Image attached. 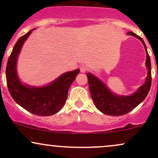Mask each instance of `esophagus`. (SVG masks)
<instances>
[{"instance_id": "34e87169", "label": "esophagus", "mask_w": 158, "mask_h": 158, "mask_svg": "<svg viewBox=\"0 0 158 158\" xmlns=\"http://www.w3.org/2000/svg\"><path fill=\"white\" fill-rule=\"evenodd\" d=\"M87 70H88V68H87L86 66H84V65H83V66L80 67V71L81 73H85Z\"/></svg>"}]
</instances>
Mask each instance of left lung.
<instances>
[{"label":"left lung","mask_w":158,"mask_h":158,"mask_svg":"<svg viewBox=\"0 0 158 158\" xmlns=\"http://www.w3.org/2000/svg\"><path fill=\"white\" fill-rule=\"evenodd\" d=\"M128 34L140 40L144 45L146 52V65L148 69V75L144 84L139 87L135 94L128 97L115 95L110 92V90L98 78L94 77L91 73H87L90 95L94 104L98 110L107 115L121 116L131 111L146 99L151 88V60L146 44L142 38L136 35L133 32H128Z\"/></svg>","instance_id":"8db88e82"}]
</instances>
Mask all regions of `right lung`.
<instances>
[{
	"instance_id": "add662e5",
	"label": "right lung",
	"mask_w": 158,
	"mask_h": 158,
	"mask_svg": "<svg viewBox=\"0 0 158 158\" xmlns=\"http://www.w3.org/2000/svg\"><path fill=\"white\" fill-rule=\"evenodd\" d=\"M32 30L18 40L11 52L6 68L8 90L19 106L38 116H50L59 112L68 98V89L79 73V69L67 72L50 85L41 88L23 85L16 71V61L21 47Z\"/></svg>"
}]
</instances>
